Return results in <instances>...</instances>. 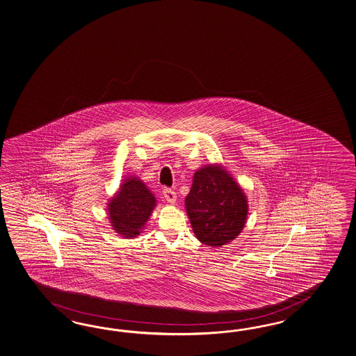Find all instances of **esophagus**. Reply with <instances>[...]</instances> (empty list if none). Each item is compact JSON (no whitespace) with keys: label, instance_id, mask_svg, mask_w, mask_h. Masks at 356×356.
Returning <instances> with one entry per match:
<instances>
[{"label":"esophagus","instance_id":"1","mask_svg":"<svg viewBox=\"0 0 356 356\" xmlns=\"http://www.w3.org/2000/svg\"><path fill=\"white\" fill-rule=\"evenodd\" d=\"M164 197L166 199L168 202H170V204H174L175 200H177V193L172 190V188H165L164 191Z\"/></svg>","mask_w":356,"mask_h":356}]
</instances>
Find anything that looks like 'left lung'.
Wrapping results in <instances>:
<instances>
[{
    "label": "left lung",
    "instance_id": "8db88e82",
    "mask_svg": "<svg viewBox=\"0 0 356 356\" xmlns=\"http://www.w3.org/2000/svg\"><path fill=\"white\" fill-rule=\"evenodd\" d=\"M184 205L195 236L205 245L228 244L245 226V193L220 165H205L195 173Z\"/></svg>",
    "mask_w": 356,
    "mask_h": 356
}]
</instances>
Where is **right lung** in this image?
I'll return each instance as SVG.
<instances>
[{
    "instance_id": "obj_1",
    "label": "right lung",
    "mask_w": 356,
    "mask_h": 356,
    "mask_svg": "<svg viewBox=\"0 0 356 356\" xmlns=\"http://www.w3.org/2000/svg\"><path fill=\"white\" fill-rule=\"evenodd\" d=\"M155 207V196L146 184L137 177H129L108 202L111 226L120 236L137 237Z\"/></svg>"
}]
</instances>
